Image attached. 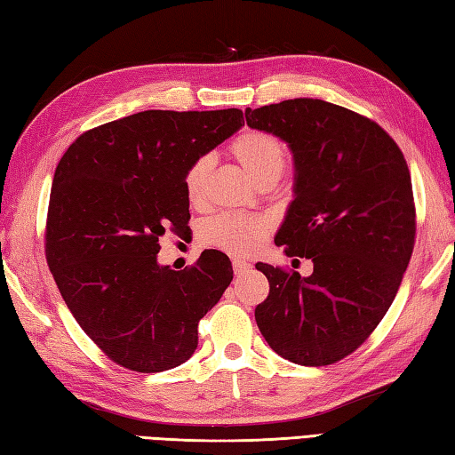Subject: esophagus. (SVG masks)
<instances>
[{"mask_svg":"<svg viewBox=\"0 0 455 455\" xmlns=\"http://www.w3.org/2000/svg\"><path fill=\"white\" fill-rule=\"evenodd\" d=\"M250 267H252V266H250L248 262H244V259H238V258H236V259H233V269H235V274H236V275L248 272Z\"/></svg>","mask_w":455,"mask_h":455,"instance_id":"1","label":"esophagus"}]
</instances>
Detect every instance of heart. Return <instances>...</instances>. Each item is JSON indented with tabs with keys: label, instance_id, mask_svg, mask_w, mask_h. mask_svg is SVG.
<instances>
[{
	"label": "heart",
	"instance_id": "obj_1",
	"mask_svg": "<svg viewBox=\"0 0 455 455\" xmlns=\"http://www.w3.org/2000/svg\"><path fill=\"white\" fill-rule=\"evenodd\" d=\"M230 156L243 166L258 186H274L287 166V144L266 131H246L230 142ZM212 170L211 156H199L183 172V193L191 205H201L207 196V183ZM272 225L264 217L225 212L207 220L203 238L209 244L235 256H248L264 244Z\"/></svg>",
	"mask_w": 455,
	"mask_h": 455
}]
</instances>
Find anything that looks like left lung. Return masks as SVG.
<instances>
[{
	"mask_svg": "<svg viewBox=\"0 0 455 455\" xmlns=\"http://www.w3.org/2000/svg\"><path fill=\"white\" fill-rule=\"evenodd\" d=\"M246 123L293 152L295 199L275 244L313 262L308 277L256 264L269 282L258 328L289 362L336 363L381 323L411 262L417 211L407 160L375 121L323 100L248 108Z\"/></svg>",
	"mask_w": 455,
	"mask_h": 455,
	"instance_id": "1",
	"label": "left lung"
}]
</instances>
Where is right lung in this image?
I'll return each instance as SVG.
<instances>
[{
	"instance_id": "obj_1",
	"label": "right lung",
	"mask_w": 455,
	"mask_h": 455,
	"mask_svg": "<svg viewBox=\"0 0 455 455\" xmlns=\"http://www.w3.org/2000/svg\"><path fill=\"white\" fill-rule=\"evenodd\" d=\"M243 124L240 109L140 111L85 131L58 162L46 262L82 331L115 363L158 373L196 352L197 324L233 266L205 250L176 272L158 264V240L189 228L183 172Z\"/></svg>"
}]
</instances>
